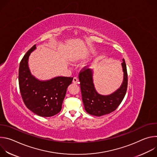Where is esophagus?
<instances>
[{"label":"esophagus","mask_w":157,"mask_h":157,"mask_svg":"<svg viewBox=\"0 0 157 157\" xmlns=\"http://www.w3.org/2000/svg\"><path fill=\"white\" fill-rule=\"evenodd\" d=\"M73 83H75V84H78V79L76 77L73 78Z\"/></svg>","instance_id":"esophagus-1"}]
</instances>
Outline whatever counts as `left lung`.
<instances>
[{
    "instance_id": "8db88e82",
    "label": "left lung",
    "mask_w": 157,
    "mask_h": 157,
    "mask_svg": "<svg viewBox=\"0 0 157 157\" xmlns=\"http://www.w3.org/2000/svg\"><path fill=\"white\" fill-rule=\"evenodd\" d=\"M121 64L124 79L119 88L109 95H102L96 90L93 82V70L83 68L79 75L82 99L84 109L89 114L102 116L114 111L122 101L127 89V72L124 59Z\"/></svg>"
}]
</instances>
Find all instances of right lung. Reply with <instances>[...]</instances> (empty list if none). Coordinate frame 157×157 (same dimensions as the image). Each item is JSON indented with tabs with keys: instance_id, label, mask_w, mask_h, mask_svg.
Here are the masks:
<instances>
[{
	"instance_id": "right-lung-1",
	"label": "right lung",
	"mask_w": 157,
	"mask_h": 157,
	"mask_svg": "<svg viewBox=\"0 0 157 157\" xmlns=\"http://www.w3.org/2000/svg\"><path fill=\"white\" fill-rule=\"evenodd\" d=\"M36 48L33 45L20 61L18 83L22 99L27 107L41 117H51L59 113L67 88L73 78L58 76L40 81L33 76L29 67V58Z\"/></svg>"
}]
</instances>
